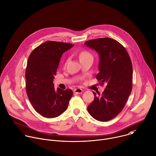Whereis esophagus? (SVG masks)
I'll use <instances>...</instances> for the list:
<instances>
[{
  "label": "esophagus",
  "mask_w": 156,
  "mask_h": 156,
  "mask_svg": "<svg viewBox=\"0 0 156 156\" xmlns=\"http://www.w3.org/2000/svg\"><path fill=\"white\" fill-rule=\"evenodd\" d=\"M83 92V90L81 89H80V88H76V89H75L74 90V92H75V94H81V93H82Z\"/></svg>",
  "instance_id": "esophagus-1"
}]
</instances>
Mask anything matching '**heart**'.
I'll list each match as a JSON object with an SVG mask.
<instances>
[{
    "label": "heart",
    "instance_id": "b5f03b06",
    "mask_svg": "<svg viewBox=\"0 0 156 156\" xmlns=\"http://www.w3.org/2000/svg\"><path fill=\"white\" fill-rule=\"evenodd\" d=\"M80 59H83V58H92L93 59V56L90 53H89V51H83L80 53Z\"/></svg>",
    "mask_w": 156,
    "mask_h": 156
}]
</instances>
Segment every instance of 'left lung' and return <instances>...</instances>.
I'll return each instance as SVG.
<instances>
[{"label":"left lung","instance_id":"obj_1","mask_svg":"<svg viewBox=\"0 0 156 156\" xmlns=\"http://www.w3.org/2000/svg\"><path fill=\"white\" fill-rule=\"evenodd\" d=\"M84 44L95 49L100 56L96 78L107 85L101 94L93 92L94 99L87 107L90 116L99 121H108L124 108L132 89L133 68L126 48L111 38H99Z\"/></svg>","mask_w":156,"mask_h":156}]
</instances>
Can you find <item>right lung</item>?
Returning <instances> with one entry per match:
<instances>
[{
	"label": "right lung",
	"instance_id": "right-lung-1",
	"mask_svg": "<svg viewBox=\"0 0 156 156\" xmlns=\"http://www.w3.org/2000/svg\"><path fill=\"white\" fill-rule=\"evenodd\" d=\"M73 46L47 41L35 48L28 58L25 73L27 95L35 111L43 117H57L68 107L73 91L56 89L53 81L62 54Z\"/></svg>",
	"mask_w": 156,
	"mask_h": 156
}]
</instances>
